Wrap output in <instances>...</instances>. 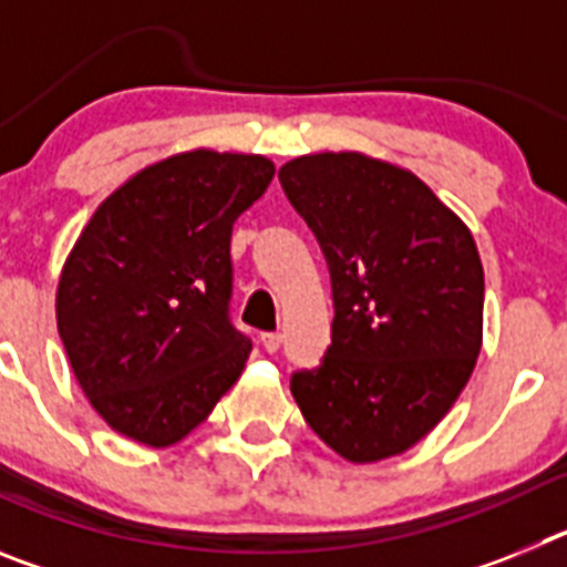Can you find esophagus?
<instances>
[{
  "instance_id": "34e87169",
  "label": "esophagus",
  "mask_w": 567,
  "mask_h": 567,
  "mask_svg": "<svg viewBox=\"0 0 567 567\" xmlns=\"http://www.w3.org/2000/svg\"><path fill=\"white\" fill-rule=\"evenodd\" d=\"M280 340H284V338H280L278 332H264V334H260V346H264V349H267L269 354L278 352Z\"/></svg>"
}]
</instances>
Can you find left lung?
<instances>
[{
    "mask_svg": "<svg viewBox=\"0 0 567 567\" xmlns=\"http://www.w3.org/2000/svg\"><path fill=\"white\" fill-rule=\"evenodd\" d=\"M332 275V346L292 398L349 463L417 445L449 414L483 349L474 235L412 169L374 155L309 153L280 167Z\"/></svg>",
    "mask_w": 567,
    "mask_h": 567,
    "instance_id": "1",
    "label": "left lung"
}]
</instances>
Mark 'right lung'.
<instances>
[{
  "label": "right lung",
  "instance_id": "add662e5",
  "mask_svg": "<svg viewBox=\"0 0 567 567\" xmlns=\"http://www.w3.org/2000/svg\"><path fill=\"white\" fill-rule=\"evenodd\" d=\"M267 155L184 150L99 204L64 260L56 327L99 417L147 449L182 443L240 378L229 327L233 224L267 193Z\"/></svg>",
  "mask_w": 567,
  "mask_h": 567
}]
</instances>
